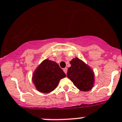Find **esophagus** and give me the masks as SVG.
I'll use <instances>...</instances> for the list:
<instances>
[{"label": "esophagus", "instance_id": "1", "mask_svg": "<svg viewBox=\"0 0 122 122\" xmlns=\"http://www.w3.org/2000/svg\"><path fill=\"white\" fill-rule=\"evenodd\" d=\"M63 71H64V73H65L66 74H67V68H66H66L63 69Z\"/></svg>", "mask_w": 122, "mask_h": 122}]
</instances>
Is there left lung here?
I'll list each match as a JSON object with an SVG mask.
<instances>
[{
	"label": "left lung",
	"instance_id": "8db88e82",
	"mask_svg": "<svg viewBox=\"0 0 122 122\" xmlns=\"http://www.w3.org/2000/svg\"><path fill=\"white\" fill-rule=\"evenodd\" d=\"M71 67L67 70V77L79 90L88 92L95 83V74L89 66L78 58L70 61Z\"/></svg>",
	"mask_w": 122,
	"mask_h": 122
}]
</instances>
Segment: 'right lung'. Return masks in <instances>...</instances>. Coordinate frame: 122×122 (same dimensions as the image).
Segmentation results:
<instances>
[{
    "label": "right lung",
    "instance_id": "1",
    "mask_svg": "<svg viewBox=\"0 0 122 122\" xmlns=\"http://www.w3.org/2000/svg\"><path fill=\"white\" fill-rule=\"evenodd\" d=\"M66 76L65 73L56 62L45 59L34 71L32 80L37 90L47 93L53 92L57 87L60 80Z\"/></svg>",
    "mask_w": 122,
    "mask_h": 122
}]
</instances>
